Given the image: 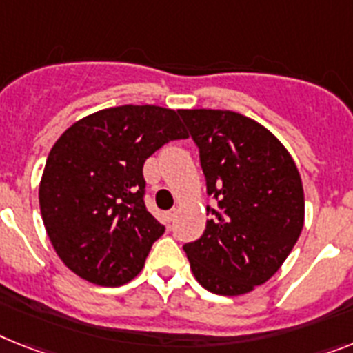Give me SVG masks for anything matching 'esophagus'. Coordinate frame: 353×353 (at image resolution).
<instances>
[{
	"instance_id": "1",
	"label": "esophagus",
	"mask_w": 353,
	"mask_h": 353,
	"mask_svg": "<svg viewBox=\"0 0 353 353\" xmlns=\"http://www.w3.org/2000/svg\"><path fill=\"white\" fill-rule=\"evenodd\" d=\"M174 216H176V211H174V209H171V211L165 212V222L171 223L174 220Z\"/></svg>"
}]
</instances>
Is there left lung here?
I'll list each match as a JSON object with an SVG mask.
<instances>
[{
	"label": "left lung",
	"mask_w": 353,
	"mask_h": 353,
	"mask_svg": "<svg viewBox=\"0 0 353 353\" xmlns=\"http://www.w3.org/2000/svg\"><path fill=\"white\" fill-rule=\"evenodd\" d=\"M205 176L209 222L183 243L209 292L238 296L281 267L303 229L301 176L283 144L252 119L222 110H182Z\"/></svg>",
	"instance_id": "left-lung-1"
}]
</instances>
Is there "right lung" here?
Masks as SVG:
<instances>
[{
	"instance_id": "add662e5",
	"label": "right lung",
	"mask_w": 353,
	"mask_h": 353,
	"mask_svg": "<svg viewBox=\"0 0 353 353\" xmlns=\"http://www.w3.org/2000/svg\"><path fill=\"white\" fill-rule=\"evenodd\" d=\"M188 139L180 112L119 106L75 122L46 159L39 208L59 258L86 281L135 278L165 227L145 208L142 168L157 150Z\"/></svg>"
}]
</instances>
